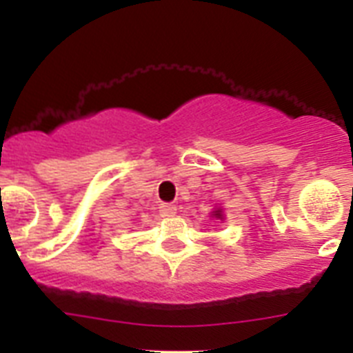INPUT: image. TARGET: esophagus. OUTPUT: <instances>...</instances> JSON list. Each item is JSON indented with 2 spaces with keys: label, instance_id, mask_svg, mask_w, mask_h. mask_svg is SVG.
Segmentation results:
<instances>
[{
  "label": "esophagus",
  "instance_id": "esophagus-1",
  "mask_svg": "<svg viewBox=\"0 0 353 353\" xmlns=\"http://www.w3.org/2000/svg\"><path fill=\"white\" fill-rule=\"evenodd\" d=\"M159 214H161L162 217H171V215L176 214V207L171 203H162L161 207H159Z\"/></svg>",
  "mask_w": 353,
  "mask_h": 353
}]
</instances>
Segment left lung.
<instances>
[{
    "instance_id": "1",
    "label": "left lung",
    "mask_w": 353,
    "mask_h": 353,
    "mask_svg": "<svg viewBox=\"0 0 353 353\" xmlns=\"http://www.w3.org/2000/svg\"><path fill=\"white\" fill-rule=\"evenodd\" d=\"M214 215H215V217H219V219H221V210H215Z\"/></svg>"
}]
</instances>
